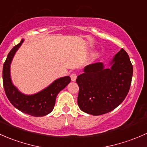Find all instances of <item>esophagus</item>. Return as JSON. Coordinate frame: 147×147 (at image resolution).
<instances>
[{"label": "esophagus", "mask_w": 147, "mask_h": 147, "mask_svg": "<svg viewBox=\"0 0 147 147\" xmlns=\"http://www.w3.org/2000/svg\"><path fill=\"white\" fill-rule=\"evenodd\" d=\"M76 78H77V75L76 74H71V81H76Z\"/></svg>", "instance_id": "esophagus-1"}]
</instances>
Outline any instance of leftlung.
I'll list each match as a JSON object with an SVG mask.
<instances>
[{
	"label": "left lung",
	"mask_w": 147,
	"mask_h": 147,
	"mask_svg": "<svg viewBox=\"0 0 147 147\" xmlns=\"http://www.w3.org/2000/svg\"><path fill=\"white\" fill-rule=\"evenodd\" d=\"M110 63V69H105L101 62L88 65L77 77L78 107L88 114L100 115L112 111L129 92L133 66L127 53L121 49Z\"/></svg>",
	"instance_id": "1"
}]
</instances>
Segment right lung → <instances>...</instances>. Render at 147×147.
Here are the masks:
<instances>
[{"instance_id":"1","label":"right lung","mask_w":147,"mask_h":147,"mask_svg":"<svg viewBox=\"0 0 147 147\" xmlns=\"http://www.w3.org/2000/svg\"><path fill=\"white\" fill-rule=\"evenodd\" d=\"M22 42L23 40L11 49L3 64V83L4 90L9 101L20 111L34 117H42L52 111L57 95L71 82V78L68 76L59 78L43 90L31 96L24 95L18 91L11 82L10 66L14 54Z\"/></svg>"}]
</instances>
